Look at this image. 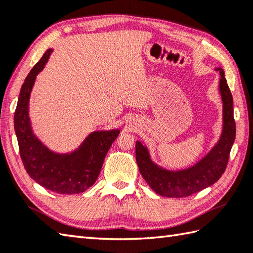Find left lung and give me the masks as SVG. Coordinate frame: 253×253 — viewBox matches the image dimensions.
I'll list each match as a JSON object with an SVG mask.
<instances>
[{"mask_svg":"<svg viewBox=\"0 0 253 253\" xmlns=\"http://www.w3.org/2000/svg\"><path fill=\"white\" fill-rule=\"evenodd\" d=\"M220 73L219 90L224 106V128L218 143L212 148L204 159L194 167L182 171H167L150 160L149 153L141 142H136V160L143 179L157 194L167 197H186L214 184L224 174L228 165L229 153L236 138V123L234 120V100L227 84L224 70Z\"/></svg>","mask_w":253,"mask_h":253,"instance_id":"obj_1","label":"left lung"}]
</instances>
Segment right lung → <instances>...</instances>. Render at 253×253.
<instances>
[{"instance_id":"obj_1","label":"right lung","mask_w":253,"mask_h":253,"mask_svg":"<svg viewBox=\"0 0 253 253\" xmlns=\"http://www.w3.org/2000/svg\"><path fill=\"white\" fill-rule=\"evenodd\" d=\"M51 52L52 49H48L25 79L14 114L15 132L24 168L34 181L59 194H79L95 183L120 130L93 132L70 155L53 153L35 137L28 117L29 95Z\"/></svg>"}]
</instances>
